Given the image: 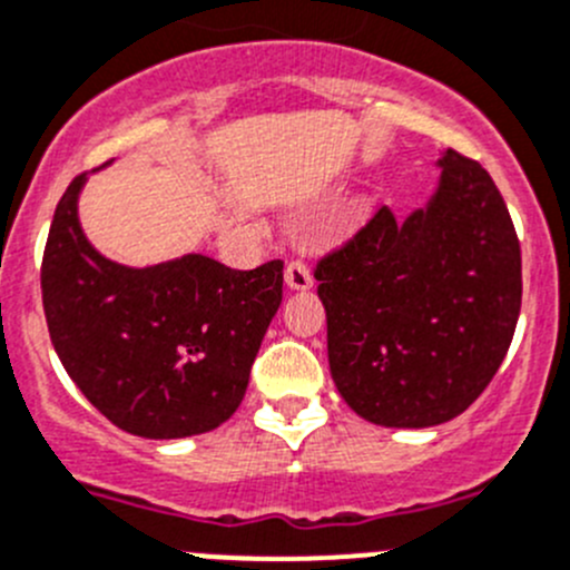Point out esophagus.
I'll return each mask as SVG.
<instances>
[{
    "label": "esophagus",
    "instance_id": "1",
    "mask_svg": "<svg viewBox=\"0 0 570 570\" xmlns=\"http://www.w3.org/2000/svg\"><path fill=\"white\" fill-rule=\"evenodd\" d=\"M284 281L289 289L306 292L312 286V273H308V267L303 262H289L284 269Z\"/></svg>",
    "mask_w": 570,
    "mask_h": 570
}]
</instances>
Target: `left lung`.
<instances>
[{
	"mask_svg": "<svg viewBox=\"0 0 570 570\" xmlns=\"http://www.w3.org/2000/svg\"><path fill=\"white\" fill-rule=\"evenodd\" d=\"M423 208L386 206L314 278L336 390L386 429L454 420L493 381L521 314V245L482 164L445 150Z\"/></svg>",
	"mask_w": 570,
	"mask_h": 570,
	"instance_id": "8db88e82",
	"label": "left lung"
}]
</instances>
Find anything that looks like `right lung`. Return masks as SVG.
Listing matches in <instances>:
<instances>
[{
	"label": "right lung",
	"mask_w": 570,
	"mask_h": 570,
	"mask_svg": "<svg viewBox=\"0 0 570 570\" xmlns=\"http://www.w3.org/2000/svg\"><path fill=\"white\" fill-rule=\"evenodd\" d=\"M77 175L55 208L41 264L55 353L121 432L206 434L239 409L284 297V262L230 269L189 253L153 267L105 258L82 234Z\"/></svg>",
	"instance_id": "1"
}]
</instances>
